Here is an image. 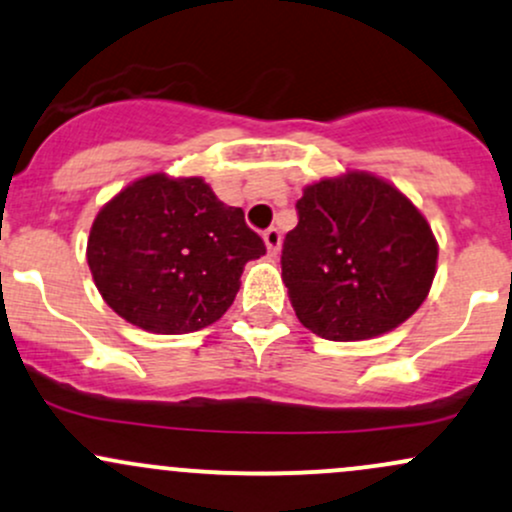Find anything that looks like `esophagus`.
I'll return each mask as SVG.
<instances>
[{"label": "esophagus", "mask_w": 512, "mask_h": 512, "mask_svg": "<svg viewBox=\"0 0 512 512\" xmlns=\"http://www.w3.org/2000/svg\"><path fill=\"white\" fill-rule=\"evenodd\" d=\"M262 240H265L269 255H277V252L282 250V233H279L277 228H267L265 233H262Z\"/></svg>", "instance_id": "34e87169"}]
</instances>
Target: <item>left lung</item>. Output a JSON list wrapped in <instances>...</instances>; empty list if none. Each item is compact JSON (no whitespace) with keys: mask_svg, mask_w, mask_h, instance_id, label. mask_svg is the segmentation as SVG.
I'll use <instances>...</instances> for the list:
<instances>
[{"mask_svg":"<svg viewBox=\"0 0 512 512\" xmlns=\"http://www.w3.org/2000/svg\"><path fill=\"white\" fill-rule=\"evenodd\" d=\"M282 279L303 328L325 340H369L428 299L437 269L430 223L406 194L369 172L308 184Z\"/></svg>","mask_w":512,"mask_h":512,"instance_id":"left-lung-1","label":"left lung"}]
</instances>
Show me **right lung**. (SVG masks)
<instances>
[{"instance_id": "right-lung-1", "label": "right lung", "mask_w": 512, "mask_h": 512, "mask_svg": "<svg viewBox=\"0 0 512 512\" xmlns=\"http://www.w3.org/2000/svg\"><path fill=\"white\" fill-rule=\"evenodd\" d=\"M265 243L243 209L223 204L201 177L148 174L101 206L87 262L101 299L123 320L160 335L216 323Z\"/></svg>"}]
</instances>
